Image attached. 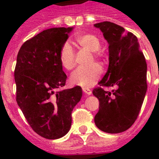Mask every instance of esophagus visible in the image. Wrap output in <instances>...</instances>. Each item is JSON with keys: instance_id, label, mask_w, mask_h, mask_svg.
<instances>
[{"instance_id": "esophagus-1", "label": "esophagus", "mask_w": 159, "mask_h": 159, "mask_svg": "<svg viewBox=\"0 0 159 159\" xmlns=\"http://www.w3.org/2000/svg\"><path fill=\"white\" fill-rule=\"evenodd\" d=\"M83 92L85 93V94L90 95L92 93V91L89 89H88V88H83Z\"/></svg>"}]
</instances>
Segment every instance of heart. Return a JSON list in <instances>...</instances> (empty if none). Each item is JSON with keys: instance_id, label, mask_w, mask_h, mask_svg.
Masks as SVG:
<instances>
[{"instance_id": "1", "label": "heart", "mask_w": 159, "mask_h": 159, "mask_svg": "<svg viewBox=\"0 0 159 159\" xmlns=\"http://www.w3.org/2000/svg\"><path fill=\"white\" fill-rule=\"evenodd\" d=\"M75 42L84 48H86L93 52L96 58H100V41L97 36L91 34H84L75 38ZM60 62L66 70H70L75 66V53L73 48L69 43H65L60 51ZM102 69L99 65L94 64L86 68H78L70 75V81L73 85L83 88H89L93 86L100 79Z\"/></svg>"}]
</instances>
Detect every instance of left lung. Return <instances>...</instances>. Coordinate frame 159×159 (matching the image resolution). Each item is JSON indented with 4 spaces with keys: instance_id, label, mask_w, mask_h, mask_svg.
Listing matches in <instances>:
<instances>
[{
    "instance_id": "left-lung-1",
    "label": "left lung",
    "mask_w": 159,
    "mask_h": 159,
    "mask_svg": "<svg viewBox=\"0 0 159 159\" xmlns=\"http://www.w3.org/2000/svg\"><path fill=\"white\" fill-rule=\"evenodd\" d=\"M94 26L103 33L109 46L106 75L93 90L99 101L95 125L107 133L126 130L138 117L147 91V64L136 36L114 23L104 21ZM116 87L112 92L101 87Z\"/></svg>"
}]
</instances>
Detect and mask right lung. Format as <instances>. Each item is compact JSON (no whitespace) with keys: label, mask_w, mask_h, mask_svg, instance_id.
<instances>
[{"label":"right lung","mask_w":159,"mask_h":159,"mask_svg":"<svg viewBox=\"0 0 159 159\" xmlns=\"http://www.w3.org/2000/svg\"><path fill=\"white\" fill-rule=\"evenodd\" d=\"M72 29L43 30L25 42L17 55L16 102L32 129L48 139L67 134L72 111L82 97L80 86L61 89L67 76L60 62V51Z\"/></svg>","instance_id":"1"}]
</instances>
